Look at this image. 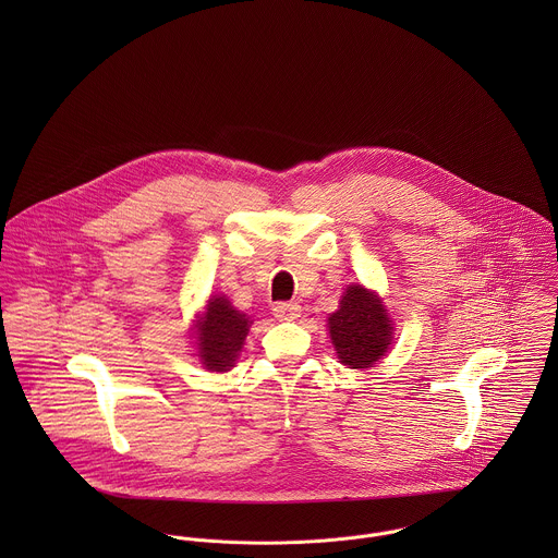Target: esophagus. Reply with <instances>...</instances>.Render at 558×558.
I'll return each instance as SVG.
<instances>
[{
    "label": "esophagus",
    "mask_w": 558,
    "mask_h": 558,
    "mask_svg": "<svg viewBox=\"0 0 558 558\" xmlns=\"http://www.w3.org/2000/svg\"><path fill=\"white\" fill-rule=\"evenodd\" d=\"M272 312H275V318L290 322V319L301 316V305L299 303H277Z\"/></svg>",
    "instance_id": "esophagus-1"
}]
</instances>
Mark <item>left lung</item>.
Here are the masks:
<instances>
[{
  "label": "left lung",
  "instance_id": "obj_1",
  "mask_svg": "<svg viewBox=\"0 0 558 558\" xmlns=\"http://www.w3.org/2000/svg\"><path fill=\"white\" fill-rule=\"evenodd\" d=\"M328 332L339 363L350 369L376 365L393 341V324L383 299L359 283L345 288L339 310L328 318Z\"/></svg>",
  "mask_w": 558,
  "mask_h": 558
}]
</instances>
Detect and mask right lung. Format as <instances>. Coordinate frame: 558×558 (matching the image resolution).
I'll return each instance as SVG.
<instances>
[{"label":"right lung","mask_w":558,"mask_h":558,"mask_svg":"<svg viewBox=\"0 0 558 558\" xmlns=\"http://www.w3.org/2000/svg\"><path fill=\"white\" fill-rule=\"evenodd\" d=\"M253 322L226 294L213 296L193 326L197 356L208 372H230L239 359L244 337Z\"/></svg>","instance_id":"obj_1"}]
</instances>
